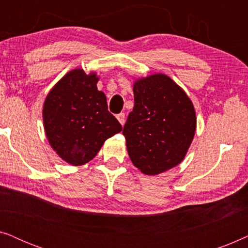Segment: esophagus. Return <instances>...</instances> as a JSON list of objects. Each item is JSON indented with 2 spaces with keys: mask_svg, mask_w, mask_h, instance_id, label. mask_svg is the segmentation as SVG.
<instances>
[{
  "mask_svg": "<svg viewBox=\"0 0 248 248\" xmlns=\"http://www.w3.org/2000/svg\"><path fill=\"white\" fill-rule=\"evenodd\" d=\"M116 118L118 120V122H120V123H121V125H124L125 124V114L124 113L118 114L117 116H116Z\"/></svg>",
  "mask_w": 248,
  "mask_h": 248,
  "instance_id": "34e87169",
  "label": "esophagus"
}]
</instances>
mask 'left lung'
<instances>
[{
    "label": "left lung",
    "mask_w": 248,
    "mask_h": 248,
    "mask_svg": "<svg viewBox=\"0 0 248 248\" xmlns=\"http://www.w3.org/2000/svg\"><path fill=\"white\" fill-rule=\"evenodd\" d=\"M134 107L123 134L130 159L148 176H155L184 160L196 130L192 100L162 73L139 78L133 83Z\"/></svg>",
    "instance_id": "1"
}]
</instances>
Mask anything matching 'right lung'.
I'll return each instance as SVG.
<instances>
[{
	"mask_svg": "<svg viewBox=\"0 0 248 248\" xmlns=\"http://www.w3.org/2000/svg\"><path fill=\"white\" fill-rule=\"evenodd\" d=\"M99 77L82 69L67 72L45 98L44 130L53 150L72 166L96 157L105 141L122 131L108 111L107 99L97 89Z\"/></svg>",
	"mask_w": 248,
	"mask_h": 248,
	"instance_id": "obj_1",
	"label": "right lung"
}]
</instances>
